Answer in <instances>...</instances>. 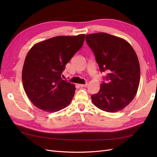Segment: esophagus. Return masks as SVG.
Returning <instances> with one entry per match:
<instances>
[{
  "instance_id": "obj_1",
  "label": "esophagus",
  "mask_w": 157,
  "mask_h": 157,
  "mask_svg": "<svg viewBox=\"0 0 157 157\" xmlns=\"http://www.w3.org/2000/svg\"><path fill=\"white\" fill-rule=\"evenodd\" d=\"M87 86H88V83L84 84H79V86H80V87H81V88H83V87H86Z\"/></svg>"
}]
</instances>
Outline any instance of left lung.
Wrapping results in <instances>:
<instances>
[{"instance_id": "8db88e82", "label": "left lung", "mask_w": 157, "mask_h": 157, "mask_svg": "<svg viewBox=\"0 0 157 157\" xmlns=\"http://www.w3.org/2000/svg\"><path fill=\"white\" fill-rule=\"evenodd\" d=\"M100 71H107V83L102 82L98 93L91 96L93 103L102 111H121L134 99L138 90L140 67L130 43L105 33L86 35Z\"/></svg>"}]
</instances>
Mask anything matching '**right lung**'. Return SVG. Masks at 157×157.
<instances>
[{
	"label": "right lung",
	"mask_w": 157,
	"mask_h": 157,
	"mask_svg": "<svg viewBox=\"0 0 157 157\" xmlns=\"http://www.w3.org/2000/svg\"><path fill=\"white\" fill-rule=\"evenodd\" d=\"M85 35L58 36L35 44L28 52L22 69L23 88L33 105L56 112L72 100L75 86L61 78L62 72L84 44Z\"/></svg>",
	"instance_id": "add662e5"
}]
</instances>
